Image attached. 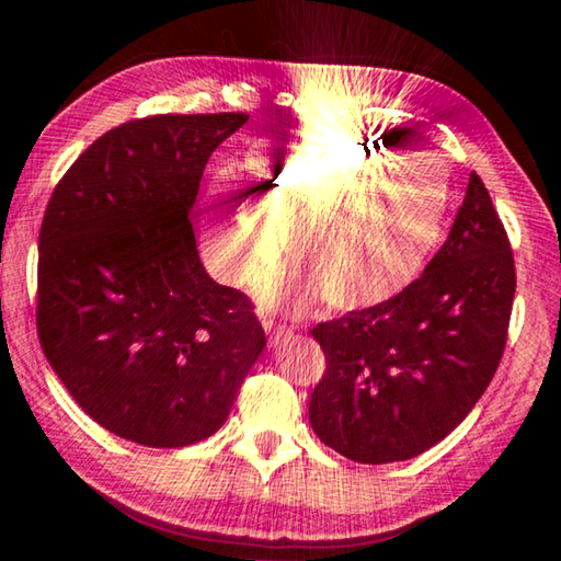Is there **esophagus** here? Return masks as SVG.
Returning a JSON list of instances; mask_svg holds the SVG:
<instances>
[{
  "label": "esophagus",
  "instance_id": "1",
  "mask_svg": "<svg viewBox=\"0 0 561 561\" xmlns=\"http://www.w3.org/2000/svg\"><path fill=\"white\" fill-rule=\"evenodd\" d=\"M264 329H267L270 346H279L282 341L291 339V327L279 324V321H274V319H264Z\"/></svg>",
  "mask_w": 561,
  "mask_h": 561
}]
</instances>
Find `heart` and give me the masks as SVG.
Wrapping results in <instances>:
<instances>
[{
	"mask_svg": "<svg viewBox=\"0 0 561 561\" xmlns=\"http://www.w3.org/2000/svg\"><path fill=\"white\" fill-rule=\"evenodd\" d=\"M237 170L254 210L287 222L301 264L274 301L378 307L413 284L440 240L448 185L438 170L339 133H274L247 144ZM207 257L230 282H250L274 252L267 225L230 195L213 197Z\"/></svg>",
	"mask_w": 561,
	"mask_h": 561,
	"instance_id": "heart-1",
	"label": "heart"
}]
</instances>
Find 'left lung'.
Returning <instances> with one entry per match:
<instances>
[{
    "label": "left lung",
    "mask_w": 561,
    "mask_h": 561,
    "mask_svg": "<svg viewBox=\"0 0 561 561\" xmlns=\"http://www.w3.org/2000/svg\"><path fill=\"white\" fill-rule=\"evenodd\" d=\"M515 257L490 193L470 175L448 240L378 307L311 329L327 371L309 401L319 440L348 460H408L458 428L505 354Z\"/></svg>",
    "instance_id": "obj_1"
}]
</instances>
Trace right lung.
<instances>
[{
    "label": "right lung",
    "instance_id": "right-lung-1",
    "mask_svg": "<svg viewBox=\"0 0 561 561\" xmlns=\"http://www.w3.org/2000/svg\"><path fill=\"white\" fill-rule=\"evenodd\" d=\"M250 113H160L103 133L54 187L39 230L36 334L103 428L185 448L220 428L264 329L205 272L190 225L215 148Z\"/></svg>",
    "mask_w": 561,
    "mask_h": 561
}]
</instances>
